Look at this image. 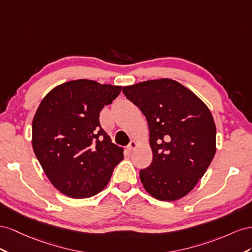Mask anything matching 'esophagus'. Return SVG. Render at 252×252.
Instances as JSON below:
<instances>
[{"mask_svg": "<svg viewBox=\"0 0 252 252\" xmlns=\"http://www.w3.org/2000/svg\"><path fill=\"white\" fill-rule=\"evenodd\" d=\"M136 147H137V142L132 140L130 143H128V146L126 147V151H127L128 153H131V152H133L134 149H135Z\"/></svg>", "mask_w": 252, "mask_h": 252, "instance_id": "esophagus-1", "label": "esophagus"}]
</instances>
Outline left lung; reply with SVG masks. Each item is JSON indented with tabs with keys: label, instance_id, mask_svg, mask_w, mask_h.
I'll use <instances>...</instances> for the list:
<instances>
[{
	"label": "left lung",
	"instance_id": "8db88e82",
	"mask_svg": "<svg viewBox=\"0 0 252 252\" xmlns=\"http://www.w3.org/2000/svg\"><path fill=\"white\" fill-rule=\"evenodd\" d=\"M122 92L149 125L153 159L139 172L143 187L159 200L184 197L203 177L217 151L211 112L172 79L143 81L125 86Z\"/></svg>",
	"mask_w": 252,
	"mask_h": 252
}]
</instances>
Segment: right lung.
Segmentation results:
<instances>
[{
	"instance_id": "1",
	"label": "right lung",
	"mask_w": 252,
	"mask_h": 252,
	"mask_svg": "<svg viewBox=\"0 0 252 252\" xmlns=\"http://www.w3.org/2000/svg\"><path fill=\"white\" fill-rule=\"evenodd\" d=\"M121 86L74 80L43 98L32 120V148L57 189L73 198L99 193L124 159L100 126L99 115L120 94Z\"/></svg>"
}]
</instances>
